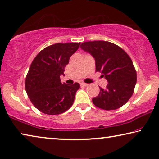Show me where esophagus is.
Masks as SVG:
<instances>
[{
	"label": "esophagus",
	"instance_id": "34e87169",
	"mask_svg": "<svg viewBox=\"0 0 159 159\" xmlns=\"http://www.w3.org/2000/svg\"><path fill=\"white\" fill-rule=\"evenodd\" d=\"M80 86H85V87H86V86H89V84H85V83L82 82V83H80Z\"/></svg>",
	"mask_w": 159,
	"mask_h": 159
}]
</instances>
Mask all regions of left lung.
<instances>
[{
	"label": "left lung",
	"mask_w": 159,
	"mask_h": 159,
	"mask_svg": "<svg viewBox=\"0 0 159 159\" xmlns=\"http://www.w3.org/2000/svg\"><path fill=\"white\" fill-rule=\"evenodd\" d=\"M96 61V71L108 80L105 89L100 87L98 96L92 101L103 110H116L128 102L136 84V71L130 56L120 47L103 41H88L80 45Z\"/></svg>",
	"instance_id": "1"
}]
</instances>
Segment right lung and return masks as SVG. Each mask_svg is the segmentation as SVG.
<instances>
[{"label":"right lung","instance_id":"right-lung-1","mask_svg":"<svg viewBox=\"0 0 159 159\" xmlns=\"http://www.w3.org/2000/svg\"><path fill=\"white\" fill-rule=\"evenodd\" d=\"M80 43H55L47 46L35 57L25 78V88L35 108L48 115H58L71 107L79 83L62 84L69 59L79 48Z\"/></svg>","mask_w":159,"mask_h":159}]
</instances>
